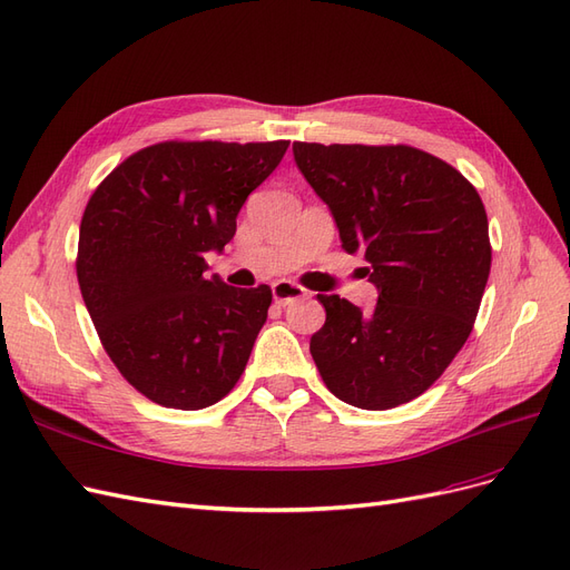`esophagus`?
Wrapping results in <instances>:
<instances>
[{"instance_id": "obj_1", "label": "esophagus", "mask_w": 570, "mask_h": 570, "mask_svg": "<svg viewBox=\"0 0 570 570\" xmlns=\"http://www.w3.org/2000/svg\"><path fill=\"white\" fill-rule=\"evenodd\" d=\"M302 297H306V289L304 287L289 283V281L273 283V299H275V304H283L285 306L292 299H302Z\"/></svg>"}]
</instances>
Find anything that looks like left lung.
Returning <instances> with one entry per match:
<instances>
[{"mask_svg": "<svg viewBox=\"0 0 570 570\" xmlns=\"http://www.w3.org/2000/svg\"><path fill=\"white\" fill-rule=\"evenodd\" d=\"M304 180L331 209L342 249L377 289L371 312L318 295L325 323L308 350L337 400L383 411L423 394L473 331L492 249L475 187L406 145L295 142Z\"/></svg>", "mask_w": 570, "mask_h": 570, "instance_id": "1", "label": "left lung"}]
</instances>
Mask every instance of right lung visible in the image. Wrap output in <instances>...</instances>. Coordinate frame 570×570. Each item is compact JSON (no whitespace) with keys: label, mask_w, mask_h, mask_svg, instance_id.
<instances>
[{"label":"right lung","mask_w":570,"mask_h":570,"mask_svg":"<svg viewBox=\"0 0 570 570\" xmlns=\"http://www.w3.org/2000/svg\"><path fill=\"white\" fill-rule=\"evenodd\" d=\"M287 145H151L85 206L76 264L85 306L116 368L151 402L212 406L243 375L271 287L206 281L204 254L230 243L239 209Z\"/></svg>","instance_id":"1"}]
</instances>
